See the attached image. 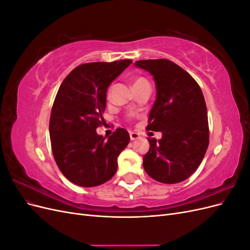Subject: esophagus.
I'll return each instance as SVG.
<instances>
[{"label":"esophagus","instance_id":"1","mask_svg":"<svg viewBox=\"0 0 250 250\" xmlns=\"http://www.w3.org/2000/svg\"><path fill=\"white\" fill-rule=\"evenodd\" d=\"M129 135H130V140L131 141H135V140H138L140 138V134L137 133V132H134V131H131L129 133Z\"/></svg>","mask_w":250,"mask_h":250}]
</instances>
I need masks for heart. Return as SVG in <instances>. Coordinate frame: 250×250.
<instances>
[{"mask_svg": "<svg viewBox=\"0 0 250 250\" xmlns=\"http://www.w3.org/2000/svg\"><path fill=\"white\" fill-rule=\"evenodd\" d=\"M145 81H147V80L142 78V77H138V78H134V79H133L132 84H133V86H134V85H138V84H140V83H143V82H145ZM108 96H109V92H108Z\"/></svg>", "mask_w": 250, "mask_h": 250, "instance_id": "b5f03b06", "label": "heart"}]
</instances>
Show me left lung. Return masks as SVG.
<instances>
[{
    "instance_id": "1",
    "label": "left lung",
    "mask_w": 250,
    "mask_h": 250,
    "mask_svg": "<svg viewBox=\"0 0 250 250\" xmlns=\"http://www.w3.org/2000/svg\"><path fill=\"white\" fill-rule=\"evenodd\" d=\"M154 79L156 98L147 130L162 139H148L150 148L143 166L150 177L163 184L184 181L199 167L208 146L207 105L201 88L190 74L168 59L135 62Z\"/></svg>"
}]
</instances>
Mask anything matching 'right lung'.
<instances>
[{
  "instance_id": "right-lung-1",
  "label": "right lung",
  "mask_w": 250,
  "mask_h": 250,
  "mask_svg": "<svg viewBox=\"0 0 250 250\" xmlns=\"http://www.w3.org/2000/svg\"><path fill=\"white\" fill-rule=\"evenodd\" d=\"M131 60L81 64L60 85L50 117L53 155L66 179L80 187L108 181L118 168V156L130 141L119 128L106 140L96 129L102 124L110 83Z\"/></svg>"
}]
</instances>
